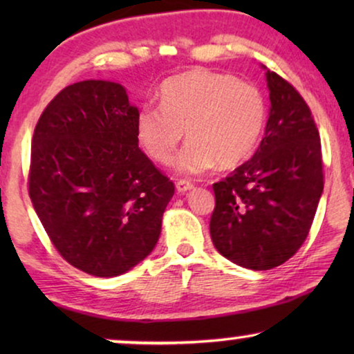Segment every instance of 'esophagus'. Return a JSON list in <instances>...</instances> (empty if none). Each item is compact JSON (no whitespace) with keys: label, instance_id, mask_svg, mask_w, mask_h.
Wrapping results in <instances>:
<instances>
[{"label":"esophagus","instance_id":"1","mask_svg":"<svg viewBox=\"0 0 354 354\" xmlns=\"http://www.w3.org/2000/svg\"><path fill=\"white\" fill-rule=\"evenodd\" d=\"M176 187H177V192L185 193V192H188V190H192V188L195 187V185H193V182H190V180H185V178H180V180H177Z\"/></svg>","mask_w":354,"mask_h":354}]
</instances>
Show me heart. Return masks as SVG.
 <instances>
[{
  "label": "heart",
  "instance_id": "obj_1",
  "mask_svg": "<svg viewBox=\"0 0 354 354\" xmlns=\"http://www.w3.org/2000/svg\"><path fill=\"white\" fill-rule=\"evenodd\" d=\"M268 119L264 95L250 82L209 69H192L161 85L159 108L147 106L135 118V137L153 161L169 164L188 140L177 169L198 174L217 162L239 166L254 151Z\"/></svg>",
  "mask_w": 354,
  "mask_h": 354
}]
</instances>
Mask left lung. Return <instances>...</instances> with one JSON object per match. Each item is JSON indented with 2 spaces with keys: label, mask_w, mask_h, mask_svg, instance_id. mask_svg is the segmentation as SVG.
I'll return each instance as SVG.
<instances>
[{
  "label": "left lung",
  "mask_w": 354,
  "mask_h": 354,
  "mask_svg": "<svg viewBox=\"0 0 354 354\" xmlns=\"http://www.w3.org/2000/svg\"><path fill=\"white\" fill-rule=\"evenodd\" d=\"M270 113L254 156L212 185L209 232L232 263L268 270L288 261L306 240L324 190L319 130L295 86L266 72Z\"/></svg>",
  "instance_id": "1"
}]
</instances>
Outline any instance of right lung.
I'll use <instances>...</instances> for the list:
<instances>
[{
  "label": "right lung",
  "mask_w": 354,
  "mask_h": 354,
  "mask_svg": "<svg viewBox=\"0 0 354 354\" xmlns=\"http://www.w3.org/2000/svg\"><path fill=\"white\" fill-rule=\"evenodd\" d=\"M122 85L66 86L38 119L28 195L51 243L74 268L114 277L151 253L174 182L138 148Z\"/></svg>",
  "instance_id": "1"
}]
</instances>
